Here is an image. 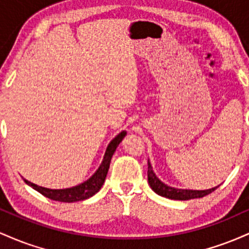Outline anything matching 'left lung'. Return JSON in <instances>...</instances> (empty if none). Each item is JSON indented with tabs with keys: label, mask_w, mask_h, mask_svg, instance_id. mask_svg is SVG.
I'll list each match as a JSON object with an SVG mask.
<instances>
[{
	"label": "left lung",
	"mask_w": 249,
	"mask_h": 249,
	"mask_svg": "<svg viewBox=\"0 0 249 249\" xmlns=\"http://www.w3.org/2000/svg\"><path fill=\"white\" fill-rule=\"evenodd\" d=\"M147 180L148 184L152 190L159 196H165V198L173 199V200H190V199H196V198H202V196H207V194L212 193L213 191H215L216 187L210 188V190H204V191H198V190H181V188H174L171 186H167L166 184L160 181L158 179V177L156 176L151 166L150 161L147 162Z\"/></svg>",
	"instance_id": "1"
}]
</instances>
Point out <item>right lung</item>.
Masks as SVG:
<instances>
[{
  "label": "right lung",
  "mask_w": 249,
  "mask_h": 249,
  "mask_svg": "<svg viewBox=\"0 0 249 249\" xmlns=\"http://www.w3.org/2000/svg\"><path fill=\"white\" fill-rule=\"evenodd\" d=\"M125 134H126L125 131H122L121 133L117 134L115 138L111 141L110 144L107 145V148L104 154V158H103V161L101 166L98 167V170H97L96 172L93 173V176L91 177V178H89L87 181L82 182V184L77 185V186L70 188H63V190H50V188L37 186L36 184H33V182L24 179L25 184L29 185V186L33 187L34 190H36L37 192L41 193L42 196H47V198H49L51 200H55V201L75 202L89 199L90 196H95V194L101 190L103 184H104L108 167H110L111 158H112L117 146L121 144V142L125 137Z\"/></svg>",
  "instance_id": "1"
}]
</instances>
